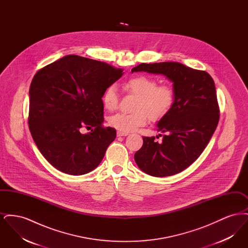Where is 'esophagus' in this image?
Returning a JSON list of instances; mask_svg holds the SVG:
<instances>
[{
  "label": "esophagus",
  "mask_w": 248,
  "mask_h": 248,
  "mask_svg": "<svg viewBox=\"0 0 248 248\" xmlns=\"http://www.w3.org/2000/svg\"><path fill=\"white\" fill-rule=\"evenodd\" d=\"M128 134H129V133H127V132H123V131H118V132H117V136H118V137H126V136H128Z\"/></svg>",
  "instance_id": "1"
}]
</instances>
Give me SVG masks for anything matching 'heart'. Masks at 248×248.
Returning <instances> with one entry per match:
<instances>
[{"label":"heart","instance_id":"1","mask_svg":"<svg viewBox=\"0 0 248 248\" xmlns=\"http://www.w3.org/2000/svg\"><path fill=\"white\" fill-rule=\"evenodd\" d=\"M125 89L137 96L133 112H118L108 118L110 126L123 132H131L144 125L148 119L157 122L165 117L175 103L176 94L169 84H159L156 79L146 75L131 77ZM119 94L114 84L107 87L102 95L103 106L113 110L118 106Z\"/></svg>","mask_w":248,"mask_h":248}]
</instances>
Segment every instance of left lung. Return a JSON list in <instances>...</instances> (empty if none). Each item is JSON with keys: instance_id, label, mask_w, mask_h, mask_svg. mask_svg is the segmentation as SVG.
Listing matches in <instances>:
<instances>
[{"instance_id": "8db88e82", "label": "left lung", "mask_w": 248, "mask_h": 248, "mask_svg": "<svg viewBox=\"0 0 248 248\" xmlns=\"http://www.w3.org/2000/svg\"><path fill=\"white\" fill-rule=\"evenodd\" d=\"M131 71L163 74L173 82L175 103L157 124L158 131L165 134L163 141L143 137V145L135 154V161L144 173L173 176L198 159L217 126L219 108L214 80L206 71L178 62L141 63Z\"/></svg>"}]
</instances>
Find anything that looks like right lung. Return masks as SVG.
<instances>
[{
    "label": "right lung",
    "mask_w": 248,
    "mask_h": 248,
    "mask_svg": "<svg viewBox=\"0 0 248 248\" xmlns=\"http://www.w3.org/2000/svg\"><path fill=\"white\" fill-rule=\"evenodd\" d=\"M122 69L69 55L37 71L30 87L29 127L41 154L59 171L84 175L101 163L116 130L103 126L102 95ZM83 128L92 132L82 134Z\"/></svg>",
    "instance_id": "add662e5"
}]
</instances>
